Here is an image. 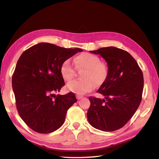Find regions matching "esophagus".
Masks as SVG:
<instances>
[{"instance_id":"esophagus-1","label":"esophagus","mask_w":159,"mask_h":159,"mask_svg":"<svg viewBox=\"0 0 159 159\" xmlns=\"http://www.w3.org/2000/svg\"><path fill=\"white\" fill-rule=\"evenodd\" d=\"M76 99H78V100H80V99H82L83 98V96L82 95H76Z\"/></svg>"}]
</instances>
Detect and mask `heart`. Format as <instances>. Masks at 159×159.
Here are the masks:
<instances>
[{
  "label": "heart",
  "mask_w": 159,
  "mask_h": 159,
  "mask_svg": "<svg viewBox=\"0 0 159 159\" xmlns=\"http://www.w3.org/2000/svg\"><path fill=\"white\" fill-rule=\"evenodd\" d=\"M75 68L80 72L82 79L73 80L66 85L68 91L76 94L83 95L91 91L97 85H101L105 83L108 76V67L106 64L100 62L97 56L83 53L75 57L74 59ZM60 74L66 81L74 78L75 68L72 66L70 60H65L60 68Z\"/></svg>",
  "instance_id": "b5f03b06"
}]
</instances>
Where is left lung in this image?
<instances>
[{"label":"left lung","instance_id":"left-lung-1","mask_svg":"<svg viewBox=\"0 0 159 159\" xmlns=\"http://www.w3.org/2000/svg\"><path fill=\"white\" fill-rule=\"evenodd\" d=\"M100 54L108 66V76L97 92L105 99L89 97L87 119L93 127L105 132L121 128L132 118L142 101L144 78L136 60L116 47L89 51Z\"/></svg>","mask_w":159,"mask_h":159}]
</instances>
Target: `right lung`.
Instances as JSON below:
<instances>
[{
    "mask_svg": "<svg viewBox=\"0 0 159 159\" xmlns=\"http://www.w3.org/2000/svg\"><path fill=\"white\" fill-rule=\"evenodd\" d=\"M82 51L39 43L20 56L12 76V87L19 114L34 131L49 134L64 124L68 109L77 100L71 92L55 95L65 84L60 66Z\"/></svg>",
    "mask_w": 159,
    "mask_h": 159,
    "instance_id": "1",
    "label": "right lung"
}]
</instances>
